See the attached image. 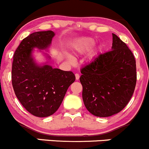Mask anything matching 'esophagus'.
<instances>
[{"label":"esophagus","instance_id":"1","mask_svg":"<svg viewBox=\"0 0 149 149\" xmlns=\"http://www.w3.org/2000/svg\"><path fill=\"white\" fill-rule=\"evenodd\" d=\"M75 76H76V80H79V78H80V75H79V73H76V75H75Z\"/></svg>","mask_w":149,"mask_h":149}]
</instances>
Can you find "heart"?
<instances>
[{
	"label": "heart",
	"instance_id": "obj_1",
	"mask_svg": "<svg viewBox=\"0 0 149 149\" xmlns=\"http://www.w3.org/2000/svg\"><path fill=\"white\" fill-rule=\"evenodd\" d=\"M94 44H95V41L92 39L81 38L75 42L73 45V51L74 53L82 55L89 51L94 45ZM66 58L70 61L72 60V57L69 55H67Z\"/></svg>",
	"mask_w": 149,
	"mask_h": 149
}]
</instances>
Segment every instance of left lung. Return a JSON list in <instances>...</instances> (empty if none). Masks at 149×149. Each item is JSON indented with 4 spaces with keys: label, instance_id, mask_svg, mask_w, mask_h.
I'll return each instance as SVG.
<instances>
[{
    "label": "left lung",
    "instance_id": "8db88e82",
    "mask_svg": "<svg viewBox=\"0 0 149 149\" xmlns=\"http://www.w3.org/2000/svg\"><path fill=\"white\" fill-rule=\"evenodd\" d=\"M82 97L86 108L106 118L123 110L134 92L136 64L128 47L112 34V50L97 55L81 70Z\"/></svg>",
    "mask_w": 149,
    "mask_h": 149
}]
</instances>
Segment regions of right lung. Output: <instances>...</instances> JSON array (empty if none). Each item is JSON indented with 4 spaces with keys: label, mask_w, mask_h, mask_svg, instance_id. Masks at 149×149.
Wrapping results in <instances>:
<instances>
[{
    "label": "right lung",
    "mask_w": 149,
    "mask_h": 149,
    "mask_svg": "<svg viewBox=\"0 0 149 149\" xmlns=\"http://www.w3.org/2000/svg\"><path fill=\"white\" fill-rule=\"evenodd\" d=\"M55 35L52 31L32 33L22 40L13 55L11 79L15 94L29 112L39 118L50 116L58 110L68 88L76 80L71 71L48 65L50 55L41 51H48ZM34 48L46 56L44 64L35 61Z\"/></svg>",
    "instance_id": "right-lung-1"
}]
</instances>
